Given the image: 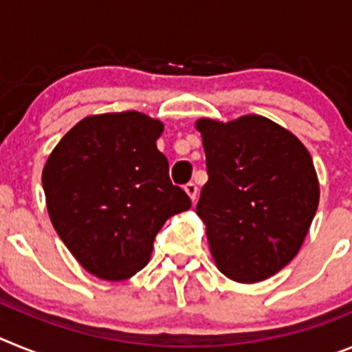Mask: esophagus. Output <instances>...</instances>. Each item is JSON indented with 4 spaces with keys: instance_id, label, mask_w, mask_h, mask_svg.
I'll return each instance as SVG.
<instances>
[{
    "instance_id": "34e87169",
    "label": "esophagus",
    "mask_w": 352,
    "mask_h": 352,
    "mask_svg": "<svg viewBox=\"0 0 352 352\" xmlns=\"http://www.w3.org/2000/svg\"><path fill=\"white\" fill-rule=\"evenodd\" d=\"M185 192L188 194V197L192 199V203H195V199H197V185H195V183H186Z\"/></svg>"
}]
</instances>
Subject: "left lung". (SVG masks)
I'll return each mask as SVG.
<instances>
[{
  "label": "left lung",
  "instance_id": "8db88e82",
  "mask_svg": "<svg viewBox=\"0 0 352 352\" xmlns=\"http://www.w3.org/2000/svg\"><path fill=\"white\" fill-rule=\"evenodd\" d=\"M208 183L195 211L206 223L220 272L241 284L270 278L303 245L319 204V182L300 139L257 114L201 118Z\"/></svg>",
  "mask_w": 352,
  "mask_h": 352
}]
</instances>
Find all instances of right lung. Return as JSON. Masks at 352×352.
Returning <instances> with one entry per match:
<instances>
[{"instance_id":"add662e5","label":"right lung","mask_w":352,"mask_h":352,"mask_svg":"<svg viewBox=\"0 0 352 352\" xmlns=\"http://www.w3.org/2000/svg\"><path fill=\"white\" fill-rule=\"evenodd\" d=\"M164 123L138 111L80 120L42 173L56 232L86 272L118 282L148 264L157 232L192 206L157 148Z\"/></svg>"}]
</instances>
